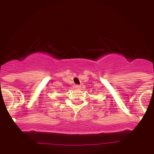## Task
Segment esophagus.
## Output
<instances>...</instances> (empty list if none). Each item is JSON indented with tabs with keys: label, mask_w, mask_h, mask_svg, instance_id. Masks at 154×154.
Returning a JSON list of instances; mask_svg holds the SVG:
<instances>
[{
	"label": "esophagus",
	"mask_w": 154,
	"mask_h": 154,
	"mask_svg": "<svg viewBox=\"0 0 154 154\" xmlns=\"http://www.w3.org/2000/svg\"><path fill=\"white\" fill-rule=\"evenodd\" d=\"M75 89H77V90L81 89V85H75Z\"/></svg>",
	"instance_id": "34e87169"
}]
</instances>
